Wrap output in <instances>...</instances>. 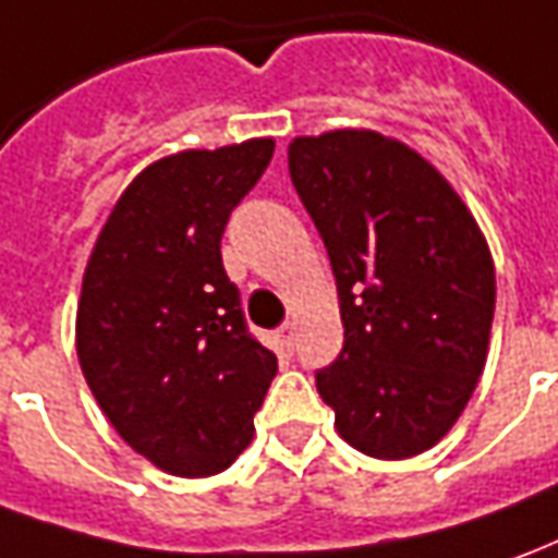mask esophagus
Instances as JSON below:
<instances>
[{"label":"esophagus","mask_w":558,"mask_h":558,"mask_svg":"<svg viewBox=\"0 0 558 558\" xmlns=\"http://www.w3.org/2000/svg\"><path fill=\"white\" fill-rule=\"evenodd\" d=\"M276 349H279L282 355H291V352H294V325H282V328L276 330Z\"/></svg>","instance_id":"1"}]
</instances>
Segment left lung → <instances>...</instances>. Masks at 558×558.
<instances>
[{"label": "left lung", "mask_w": 558, "mask_h": 558, "mask_svg": "<svg viewBox=\"0 0 558 558\" xmlns=\"http://www.w3.org/2000/svg\"><path fill=\"white\" fill-rule=\"evenodd\" d=\"M288 172L337 279L343 352L318 371L349 447L410 459L456 425L486 367L495 264L452 184L376 130L288 145Z\"/></svg>", "instance_id": "1"}]
</instances>
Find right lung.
Instances as JSON below:
<instances>
[{
  "instance_id": "obj_1",
  "label": "right lung",
  "mask_w": 558,
  "mask_h": 558,
  "mask_svg": "<svg viewBox=\"0 0 558 558\" xmlns=\"http://www.w3.org/2000/svg\"><path fill=\"white\" fill-rule=\"evenodd\" d=\"M272 140L155 160L126 184L81 282V374L114 432L172 477H213L252 444L276 355L221 264L233 206Z\"/></svg>"
}]
</instances>
